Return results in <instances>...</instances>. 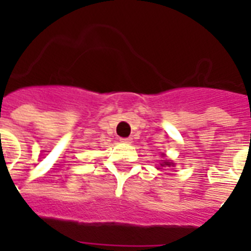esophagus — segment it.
Returning <instances> with one entry per match:
<instances>
[{"mask_svg": "<svg viewBox=\"0 0 251 251\" xmlns=\"http://www.w3.org/2000/svg\"><path fill=\"white\" fill-rule=\"evenodd\" d=\"M119 141H121L122 143H126V145H129V143H132V138H121Z\"/></svg>", "mask_w": 251, "mask_h": 251, "instance_id": "1", "label": "esophagus"}]
</instances>
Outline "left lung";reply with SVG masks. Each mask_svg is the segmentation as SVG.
<instances>
[{"instance_id": "left-lung-1", "label": "left lung", "mask_w": 251, "mask_h": 251, "mask_svg": "<svg viewBox=\"0 0 251 251\" xmlns=\"http://www.w3.org/2000/svg\"><path fill=\"white\" fill-rule=\"evenodd\" d=\"M161 165V167H170L171 165H174L172 162H168V161H163L162 163H159Z\"/></svg>"}]
</instances>
